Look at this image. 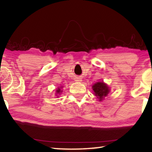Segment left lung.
<instances>
[{
    "label": "left lung",
    "mask_w": 152,
    "mask_h": 152,
    "mask_svg": "<svg viewBox=\"0 0 152 152\" xmlns=\"http://www.w3.org/2000/svg\"><path fill=\"white\" fill-rule=\"evenodd\" d=\"M92 90L94 92V95L99 99V101H102L110 92L109 88L103 82H98L95 83L92 86Z\"/></svg>",
    "instance_id": "1"
}]
</instances>
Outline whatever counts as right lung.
<instances>
[{
	"label": "right lung",
	"mask_w": 152,
	"mask_h": 152,
	"mask_svg": "<svg viewBox=\"0 0 152 152\" xmlns=\"http://www.w3.org/2000/svg\"><path fill=\"white\" fill-rule=\"evenodd\" d=\"M60 88H62V87H60ZM59 87L58 89L56 90V94H61V92H62V91H61V88Z\"/></svg>",
	"instance_id": "right-lung-1"
}]
</instances>
